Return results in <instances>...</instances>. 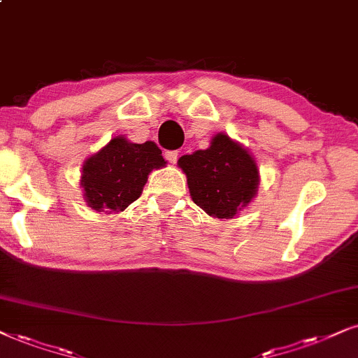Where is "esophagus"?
<instances>
[{"label":"esophagus","instance_id":"34e87169","mask_svg":"<svg viewBox=\"0 0 358 358\" xmlns=\"http://www.w3.org/2000/svg\"><path fill=\"white\" fill-rule=\"evenodd\" d=\"M178 150H169L165 153V157H166V160L170 162V164H176V160H178Z\"/></svg>","mask_w":358,"mask_h":358}]
</instances>
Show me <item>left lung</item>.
<instances>
[{
    "label": "left lung",
    "instance_id": "1",
    "mask_svg": "<svg viewBox=\"0 0 358 358\" xmlns=\"http://www.w3.org/2000/svg\"><path fill=\"white\" fill-rule=\"evenodd\" d=\"M193 201L213 218H233L256 194V162L228 135L218 134L206 150L180 157Z\"/></svg>",
    "mask_w": 358,
    "mask_h": 358
}]
</instances>
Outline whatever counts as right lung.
Segmentation results:
<instances>
[{"label":"right lung","instance_id":"obj_1","mask_svg":"<svg viewBox=\"0 0 358 358\" xmlns=\"http://www.w3.org/2000/svg\"><path fill=\"white\" fill-rule=\"evenodd\" d=\"M164 165L162 150L153 142L112 138L84 164L80 185L87 205L96 211H124L140 196L148 173Z\"/></svg>","mask_w":358,"mask_h":358}]
</instances>
